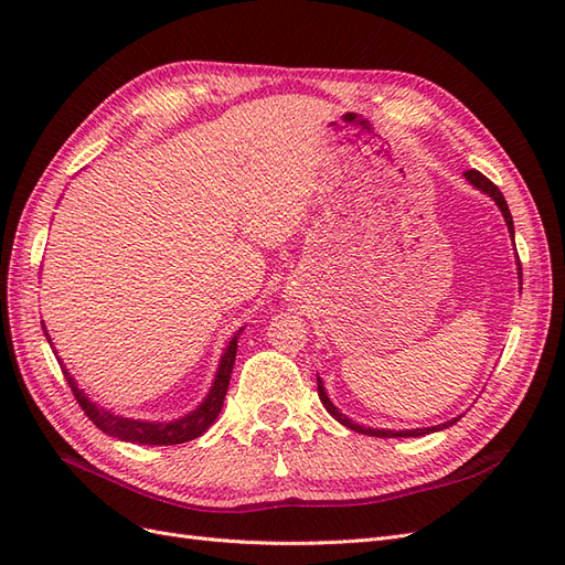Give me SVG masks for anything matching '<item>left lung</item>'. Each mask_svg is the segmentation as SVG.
<instances>
[{
	"mask_svg": "<svg viewBox=\"0 0 565 565\" xmlns=\"http://www.w3.org/2000/svg\"><path fill=\"white\" fill-rule=\"evenodd\" d=\"M465 179L473 185V188H478V191L481 193H486L488 198H492L494 200V204H498L500 207V212H502V216H504V221H507V228H509V235H511V241H514V218H511V212H509V207H507V200H504V195L500 193V188L494 185L490 179H486L481 172H476V169H471V172H465ZM519 280H521V262H519ZM318 396H320V401H322V405H324V409H328V413L339 422V424H344L347 429H351V431H358V434H365V436H377V438H417V436H426V434H434V431H440V429H448V426H452L457 419H450V422H446V424H438V426H424V429H405V431H391V429H370V426H361V424H355L353 419H349L347 415H341L339 409L334 407V403L328 398V393H324V386H322V380L318 377Z\"/></svg>",
	"mask_w": 565,
	"mask_h": 565,
	"instance_id": "8db88e82",
	"label": "left lung"
}]
</instances>
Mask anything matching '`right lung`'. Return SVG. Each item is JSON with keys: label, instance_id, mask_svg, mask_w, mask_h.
<instances>
[{"label": "right lung", "instance_id": "1", "mask_svg": "<svg viewBox=\"0 0 565 565\" xmlns=\"http://www.w3.org/2000/svg\"><path fill=\"white\" fill-rule=\"evenodd\" d=\"M42 330H44V322H42ZM241 332H243V328L231 337L224 353H221L212 388L207 396H204V401L195 409H191L188 415L172 419V422H143V419H129V417L110 413V409L89 401L87 393L77 386L73 374L65 370L58 355H56V361L65 374V382L71 384L79 407L84 409V415H87L100 431L117 438V440L139 443V446H177V443H185V440H193V438L202 436L216 422L221 407H224V398H226V391L231 384V372H233L235 353H237V337H241ZM44 334L49 339L46 330H44ZM49 344H51V339H49Z\"/></svg>", "mask_w": 565, "mask_h": 565}]
</instances>
